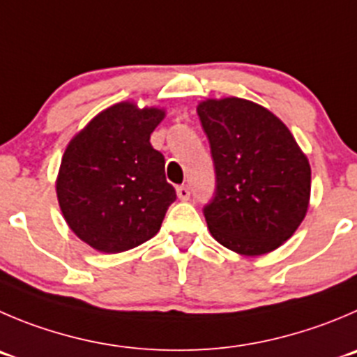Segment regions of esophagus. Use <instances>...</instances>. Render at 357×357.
<instances>
[{
	"label": "esophagus",
	"instance_id": "obj_1",
	"mask_svg": "<svg viewBox=\"0 0 357 357\" xmlns=\"http://www.w3.org/2000/svg\"><path fill=\"white\" fill-rule=\"evenodd\" d=\"M176 196H178V199L185 202V199H189V196H191V191H189L188 185H181V188H176Z\"/></svg>",
	"mask_w": 357,
	"mask_h": 357
}]
</instances>
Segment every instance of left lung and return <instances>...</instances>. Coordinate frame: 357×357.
Instances as JSON below:
<instances>
[{"instance_id": "left-lung-1", "label": "left lung", "mask_w": 357, "mask_h": 357, "mask_svg": "<svg viewBox=\"0 0 357 357\" xmlns=\"http://www.w3.org/2000/svg\"><path fill=\"white\" fill-rule=\"evenodd\" d=\"M198 115L215 168V195L203 208L210 233L243 256L271 252L307 213V155L287 126L252 101L206 100Z\"/></svg>"}]
</instances>
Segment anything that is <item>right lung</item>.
<instances>
[{"instance_id":"add662e5","label":"right lung","mask_w":357,"mask_h":357,"mask_svg":"<svg viewBox=\"0 0 357 357\" xmlns=\"http://www.w3.org/2000/svg\"><path fill=\"white\" fill-rule=\"evenodd\" d=\"M159 108L124 101L98 114L68 144L57 175L61 212L71 231L100 252H124L151 240L176 192L151 133Z\"/></svg>"}]
</instances>
